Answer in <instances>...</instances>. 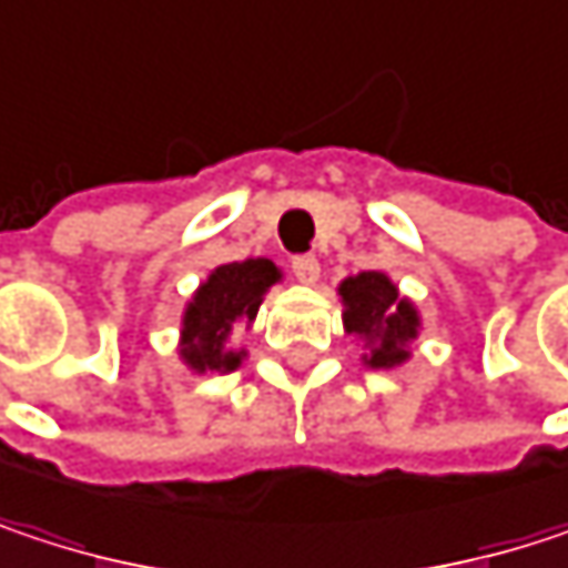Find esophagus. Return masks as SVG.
<instances>
[{
  "label": "esophagus",
  "mask_w": 568,
  "mask_h": 568,
  "mask_svg": "<svg viewBox=\"0 0 568 568\" xmlns=\"http://www.w3.org/2000/svg\"><path fill=\"white\" fill-rule=\"evenodd\" d=\"M292 273H295V280L302 285H315L318 276H322V266H318L315 256H295L292 260Z\"/></svg>",
  "instance_id": "obj_1"
}]
</instances>
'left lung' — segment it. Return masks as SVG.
<instances>
[{"label": "left lung", "instance_id": "8db88e82", "mask_svg": "<svg viewBox=\"0 0 568 568\" xmlns=\"http://www.w3.org/2000/svg\"><path fill=\"white\" fill-rule=\"evenodd\" d=\"M345 335L362 342V365L375 372L400 368L410 362V345L420 335L417 305L400 295L388 273L368 270L338 283Z\"/></svg>", "mask_w": 568, "mask_h": 568}]
</instances>
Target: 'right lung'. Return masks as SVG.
I'll use <instances>...</instances> for the list:
<instances>
[{
    "label": "right lung",
    "instance_id": "add662e5",
    "mask_svg": "<svg viewBox=\"0 0 568 568\" xmlns=\"http://www.w3.org/2000/svg\"><path fill=\"white\" fill-rule=\"evenodd\" d=\"M283 283L273 260H243L216 266L186 298L180 315L176 355L193 375H230L243 365L246 348L233 345V328L253 325L266 292Z\"/></svg>",
    "mask_w": 568,
    "mask_h": 568
}]
</instances>
